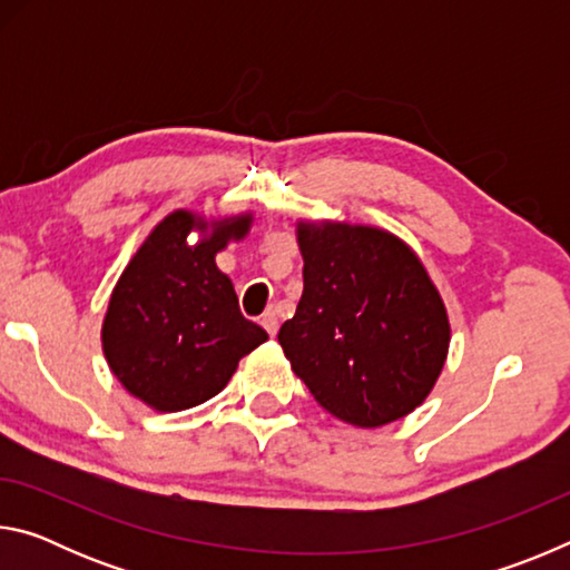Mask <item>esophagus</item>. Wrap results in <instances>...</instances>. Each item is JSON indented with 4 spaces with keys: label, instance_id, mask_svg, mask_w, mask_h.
Wrapping results in <instances>:
<instances>
[{
    "label": "esophagus",
    "instance_id": "34e87169",
    "mask_svg": "<svg viewBox=\"0 0 570 570\" xmlns=\"http://www.w3.org/2000/svg\"><path fill=\"white\" fill-rule=\"evenodd\" d=\"M262 326H264L268 334L276 336V332H278V316H276L274 308H266L264 316H262Z\"/></svg>",
    "mask_w": 570,
    "mask_h": 570
}]
</instances>
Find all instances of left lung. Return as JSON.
I'll list each match as a JSON object with an SVG mask.
<instances>
[{"mask_svg":"<svg viewBox=\"0 0 570 570\" xmlns=\"http://www.w3.org/2000/svg\"><path fill=\"white\" fill-rule=\"evenodd\" d=\"M304 292L278 344L314 400L354 428L402 420L435 387L450 320L420 256L390 230L298 220Z\"/></svg>","mask_w":570,"mask_h":570,"instance_id":"left-lung-1","label":"left lung"}]
</instances>
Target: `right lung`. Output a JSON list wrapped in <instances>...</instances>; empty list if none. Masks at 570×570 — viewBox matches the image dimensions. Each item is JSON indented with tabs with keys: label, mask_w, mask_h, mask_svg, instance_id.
<instances>
[{
	"label": "right lung",
	"mask_w": 570,
	"mask_h": 570,
	"mask_svg": "<svg viewBox=\"0 0 570 570\" xmlns=\"http://www.w3.org/2000/svg\"><path fill=\"white\" fill-rule=\"evenodd\" d=\"M254 214L210 218L173 210L150 230L110 294L102 352L132 397L180 412L226 387L238 362L268 340L238 308L216 254L246 238ZM196 229L199 240L187 236Z\"/></svg>",
	"instance_id": "1"
}]
</instances>
